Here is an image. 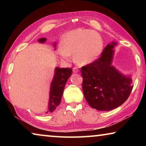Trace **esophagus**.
Masks as SVG:
<instances>
[{
    "mask_svg": "<svg viewBox=\"0 0 146 146\" xmlns=\"http://www.w3.org/2000/svg\"><path fill=\"white\" fill-rule=\"evenodd\" d=\"M73 73H78L79 71V69L76 67H74L73 68Z\"/></svg>",
    "mask_w": 146,
    "mask_h": 146,
    "instance_id": "34e87169",
    "label": "esophagus"
}]
</instances>
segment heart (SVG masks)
<instances>
[{"mask_svg": "<svg viewBox=\"0 0 146 146\" xmlns=\"http://www.w3.org/2000/svg\"><path fill=\"white\" fill-rule=\"evenodd\" d=\"M104 43L99 34L87 29H76L63 37L60 54L64 57L75 55L76 62L81 65L90 64L99 57Z\"/></svg>", "mask_w": 146, "mask_h": 146, "instance_id": "1", "label": "heart"}]
</instances>
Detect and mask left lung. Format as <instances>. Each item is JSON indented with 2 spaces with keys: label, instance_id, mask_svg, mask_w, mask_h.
<instances>
[{
  "label": "left lung",
  "instance_id": "obj_1",
  "mask_svg": "<svg viewBox=\"0 0 146 146\" xmlns=\"http://www.w3.org/2000/svg\"><path fill=\"white\" fill-rule=\"evenodd\" d=\"M116 44L113 42L106 46L99 58L80 71L86 100L98 111H110L121 106L133 88L131 78L123 75L111 65Z\"/></svg>",
  "mask_w": 146,
  "mask_h": 146
}]
</instances>
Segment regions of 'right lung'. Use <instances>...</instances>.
Here are the masks:
<instances>
[{
    "instance_id": "add662e5",
    "label": "right lung",
    "mask_w": 146,
    "mask_h": 146,
    "mask_svg": "<svg viewBox=\"0 0 146 146\" xmlns=\"http://www.w3.org/2000/svg\"><path fill=\"white\" fill-rule=\"evenodd\" d=\"M46 40V38L38 39V42L40 43H44ZM54 46L56 47L55 43ZM72 72V69L71 68H55V75L51 84L49 93L48 108L50 113L54 111L60 104L64 87Z\"/></svg>"
}]
</instances>
